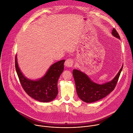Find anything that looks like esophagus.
I'll list each match as a JSON object with an SVG mask.
<instances>
[{
  "label": "esophagus",
  "mask_w": 133,
  "mask_h": 133,
  "mask_svg": "<svg viewBox=\"0 0 133 133\" xmlns=\"http://www.w3.org/2000/svg\"><path fill=\"white\" fill-rule=\"evenodd\" d=\"M74 59L72 58H68V59L66 60L65 62V65L67 67H71L72 66L73 64H74Z\"/></svg>",
  "instance_id": "esophagus-1"
}]
</instances>
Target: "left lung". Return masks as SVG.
<instances>
[{"label":"left lung","mask_w":133,"mask_h":133,"mask_svg":"<svg viewBox=\"0 0 133 133\" xmlns=\"http://www.w3.org/2000/svg\"><path fill=\"white\" fill-rule=\"evenodd\" d=\"M112 34L115 37L120 39L115 28L113 29ZM122 68L123 66L113 80L102 85L93 82L86 75L78 70H74L72 74L79 97L86 103H92L105 97L116 87Z\"/></svg>","instance_id":"obj_1"}]
</instances>
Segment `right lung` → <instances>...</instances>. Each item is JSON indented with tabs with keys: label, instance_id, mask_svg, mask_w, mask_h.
Segmentation results:
<instances>
[{
	"label": "right lung",
	"instance_id": "1",
	"mask_svg": "<svg viewBox=\"0 0 133 133\" xmlns=\"http://www.w3.org/2000/svg\"><path fill=\"white\" fill-rule=\"evenodd\" d=\"M63 59L51 65L46 74L38 80L26 78L20 71L15 56V69L20 83L26 94L42 102H48L55 99L58 93L57 81L64 70Z\"/></svg>",
	"mask_w": 133,
	"mask_h": 133
}]
</instances>
